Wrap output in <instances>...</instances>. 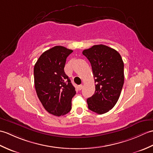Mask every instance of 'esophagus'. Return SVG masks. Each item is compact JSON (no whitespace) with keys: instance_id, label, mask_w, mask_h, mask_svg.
Returning <instances> with one entry per match:
<instances>
[{"instance_id":"34e87169","label":"esophagus","mask_w":153,"mask_h":153,"mask_svg":"<svg viewBox=\"0 0 153 153\" xmlns=\"http://www.w3.org/2000/svg\"><path fill=\"white\" fill-rule=\"evenodd\" d=\"M83 88V85H78V89H79V90H81Z\"/></svg>"}]
</instances>
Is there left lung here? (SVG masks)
I'll use <instances>...</instances> for the list:
<instances>
[{"label": "left lung", "instance_id": "obj_1", "mask_svg": "<svg viewBox=\"0 0 153 153\" xmlns=\"http://www.w3.org/2000/svg\"><path fill=\"white\" fill-rule=\"evenodd\" d=\"M91 64L95 91L87 99L88 108L102 114L115 106L121 93L123 82V62L114 48L104 45H94L83 51Z\"/></svg>", "mask_w": 153, "mask_h": 153}]
</instances>
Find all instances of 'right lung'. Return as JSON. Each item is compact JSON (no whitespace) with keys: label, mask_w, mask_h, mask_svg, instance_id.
Masks as SVG:
<instances>
[{"label":"right lung","mask_w":153,"mask_h":153,"mask_svg":"<svg viewBox=\"0 0 153 153\" xmlns=\"http://www.w3.org/2000/svg\"><path fill=\"white\" fill-rule=\"evenodd\" d=\"M73 51L55 46L42 54L34 66V83L37 95L47 111L60 116L71 108L75 87L64 72L66 58Z\"/></svg>","instance_id":"right-lung-1"}]
</instances>
